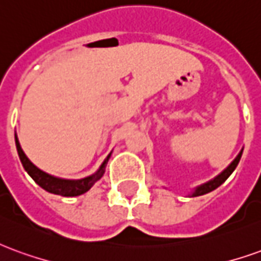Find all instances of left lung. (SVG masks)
I'll return each instance as SVG.
<instances>
[{
  "label": "left lung",
  "instance_id": "left-lung-1",
  "mask_svg": "<svg viewBox=\"0 0 261 261\" xmlns=\"http://www.w3.org/2000/svg\"><path fill=\"white\" fill-rule=\"evenodd\" d=\"M242 152H243V149H242L241 152L238 153V156H236L232 162H230V165L226 168L225 170H222L221 173H219L218 176H215L214 179H211L210 181H207V183H204V185H200L198 187H196L194 189V192L190 194L192 197H197V196H202V194H207V193L213 192V190H215L217 187H219L222 183H224L228 177H229L230 175H232V172L235 170V168L238 166V164H239V161H241V156H242Z\"/></svg>",
  "mask_w": 261,
  "mask_h": 261
}]
</instances>
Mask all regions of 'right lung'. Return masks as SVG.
<instances>
[{"label":"right lung","mask_w":261,"mask_h":261,"mask_svg":"<svg viewBox=\"0 0 261 261\" xmlns=\"http://www.w3.org/2000/svg\"><path fill=\"white\" fill-rule=\"evenodd\" d=\"M15 144H16V149H18V155H19L20 162H22L23 168H25V170L29 173L32 179L36 181L37 185L42 187V189H44L46 192L64 197L81 196V194L88 192L97 180H100V177H102L103 173H105V169H106L109 158L112 155V153H109L108 158L103 161L100 168L93 175L84 177V179H78V180H68V179H60V177H54V176L48 175V173L43 172V170H40L37 166L32 164L29 158L23 152V149L20 148V144L18 141L16 134H15Z\"/></svg>","instance_id":"obj_1"}]
</instances>
